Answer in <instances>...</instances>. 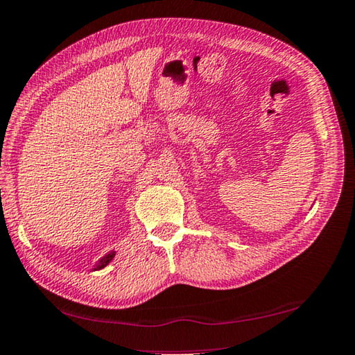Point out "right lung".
<instances>
[{
  "label": "right lung",
  "mask_w": 355,
  "mask_h": 355,
  "mask_svg": "<svg viewBox=\"0 0 355 355\" xmlns=\"http://www.w3.org/2000/svg\"><path fill=\"white\" fill-rule=\"evenodd\" d=\"M113 256H114V253L112 251V253H108V254H105L104 257H102V259L99 261V263L98 266H96V268L94 270H101V268H104L108 262H110L112 259H113Z\"/></svg>",
  "instance_id": "add662e5"
}]
</instances>
